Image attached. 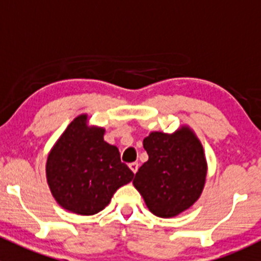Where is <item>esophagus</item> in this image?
I'll return each instance as SVG.
<instances>
[{
	"label": "esophagus",
	"mask_w": 261,
	"mask_h": 261,
	"mask_svg": "<svg viewBox=\"0 0 261 261\" xmlns=\"http://www.w3.org/2000/svg\"><path fill=\"white\" fill-rule=\"evenodd\" d=\"M128 168L133 170L134 174H136V172H138V169H139V163H136V162L130 163V164H128Z\"/></svg>",
	"instance_id": "1"
}]
</instances>
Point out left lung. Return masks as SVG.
<instances>
[{
	"label": "left lung",
	"instance_id": "1",
	"mask_svg": "<svg viewBox=\"0 0 261 261\" xmlns=\"http://www.w3.org/2000/svg\"><path fill=\"white\" fill-rule=\"evenodd\" d=\"M143 144L149 160L139 168L133 183L147 208L169 218L193 206L207 174L203 147L196 135L188 127L174 134L155 131Z\"/></svg>",
	"mask_w": 261,
	"mask_h": 261
}]
</instances>
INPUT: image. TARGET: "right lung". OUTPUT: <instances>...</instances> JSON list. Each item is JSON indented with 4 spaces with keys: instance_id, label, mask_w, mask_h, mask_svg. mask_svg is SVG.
Segmentation results:
<instances>
[{
    "instance_id": "1",
    "label": "right lung",
    "mask_w": 261,
    "mask_h": 261,
    "mask_svg": "<svg viewBox=\"0 0 261 261\" xmlns=\"http://www.w3.org/2000/svg\"><path fill=\"white\" fill-rule=\"evenodd\" d=\"M105 130L89 127L87 115L75 117L53 146L46 179L55 201L70 212L98 213L134 173L121 162L120 151L103 140Z\"/></svg>"
}]
</instances>
